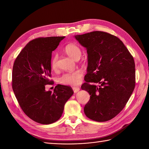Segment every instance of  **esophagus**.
I'll use <instances>...</instances> for the list:
<instances>
[{
  "mask_svg": "<svg viewBox=\"0 0 149 149\" xmlns=\"http://www.w3.org/2000/svg\"><path fill=\"white\" fill-rule=\"evenodd\" d=\"M73 91H74V92L75 93H77L80 90V88H79V87H73Z\"/></svg>",
  "mask_w": 149,
  "mask_h": 149,
  "instance_id": "1",
  "label": "esophagus"
}]
</instances>
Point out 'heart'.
Returning a JSON list of instances; mask_svg holds the SVG:
<instances>
[{
  "mask_svg": "<svg viewBox=\"0 0 149 149\" xmlns=\"http://www.w3.org/2000/svg\"><path fill=\"white\" fill-rule=\"evenodd\" d=\"M65 51L66 54L69 56L70 58L74 60L79 59L81 56V50L80 47L75 44H68L66 46ZM57 63H58V55L54 54L51 59L50 65L52 69H56L57 67ZM83 75V71L80 70H77L72 72L65 73L63 74L61 77L58 79L59 83L64 85H70V86H74L79 84L81 79Z\"/></svg>",
  "mask_w": 149,
  "mask_h": 149,
  "instance_id": "b5f03b06",
  "label": "heart"
}]
</instances>
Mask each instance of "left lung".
Wrapping results in <instances>:
<instances>
[{
	"mask_svg": "<svg viewBox=\"0 0 149 149\" xmlns=\"http://www.w3.org/2000/svg\"><path fill=\"white\" fill-rule=\"evenodd\" d=\"M88 54L87 74L81 89L90 95L85 115L106 122L121 111L135 87L133 57L118 38L102 31L75 35Z\"/></svg>",
	"mask_w": 149,
	"mask_h": 149,
	"instance_id": "8db88e82",
	"label": "left lung"
}]
</instances>
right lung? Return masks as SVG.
I'll return each instance as SVG.
<instances>
[{
    "label": "right lung",
    "mask_w": 149,
    "mask_h": 149,
    "mask_svg": "<svg viewBox=\"0 0 149 149\" xmlns=\"http://www.w3.org/2000/svg\"><path fill=\"white\" fill-rule=\"evenodd\" d=\"M65 36L38 38L28 43L14 62L12 88L19 105L34 122L50 124L61 116L65 103L74 94L72 88L58 84L54 92L46 91L52 84V52Z\"/></svg>",
    "instance_id": "add662e5"
}]
</instances>
